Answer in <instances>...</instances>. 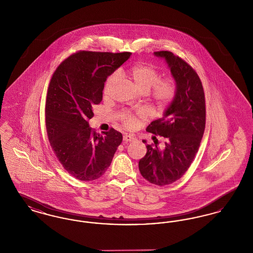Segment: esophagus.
I'll return each instance as SVG.
<instances>
[{
    "instance_id": "esophagus-1",
    "label": "esophagus",
    "mask_w": 253,
    "mask_h": 253,
    "mask_svg": "<svg viewBox=\"0 0 253 253\" xmlns=\"http://www.w3.org/2000/svg\"><path fill=\"white\" fill-rule=\"evenodd\" d=\"M133 140H134V137L132 135H130V134H124L123 135V141L124 142H131Z\"/></svg>"
}]
</instances>
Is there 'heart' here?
I'll return each instance as SVG.
<instances>
[{
    "label": "heart",
    "instance_id": "1",
    "mask_svg": "<svg viewBox=\"0 0 253 253\" xmlns=\"http://www.w3.org/2000/svg\"><path fill=\"white\" fill-rule=\"evenodd\" d=\"M122 74L134 85V87L142 94L148 93L153 102L157 106H165L169 104L176 95V83L171 78L160 79L161 74L157 67L150 64H136ZM118 84V76L112 74L104 84L102 93L105 97L110 96L116 85ZM143 118L142 114L132 115L130 113L122 114V121L125 127L132 128L136 125L139 119Z\"/></svg>",
    "mask_w": 253,
    "mask_h": 253
}]
</instances>
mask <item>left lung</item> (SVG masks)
Listing matches in <instances>:
<instances>
[{
  "mask_svg": "<svg viewBox=\"0 0 253 253\" xmlns=\"http://www.w3.org/2000/svg\"><path fill=\"white\" fill-rule=\"evenodd\" d=\"M166 60L174 79L176 95L163 118L151 122L146 131L165 138L163 149L146 145L147 153L138 162L141 175L157 186L179 178L191 166L203 136L206 103L202 83L193 67L169 51L155 52ZM146 143V140H143Z\"/></svg>",
  "mask_w": 253,
  "mask_h": 253,
  "instance_id": "1",
  "label": "left lung"
}]
</instances>
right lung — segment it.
Here are the masks:
<instances>
[{"label": "right lung", "mask_w": 253, "mask_h": 253, "mask_svg": "<svg viewBox=\"0 0 253 253\" xmlns=\"http://www.w3.org/2000/svg\"><path fill=\"white\" fill-rule=\"evenodd\" d=\"M131 54L79 51L51 78L45 103L49 142L62 167L79 180L99 178L122 141L121 132L111 128L100 135L88 121L94 117V105L102 100L108 76Z\"/></svg>", "instance_id": "obj_1"}]
</instances>
